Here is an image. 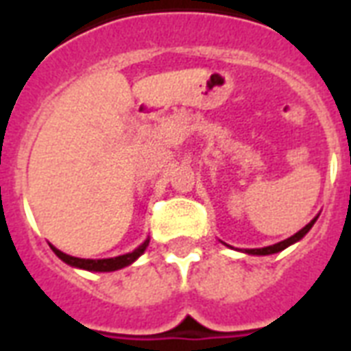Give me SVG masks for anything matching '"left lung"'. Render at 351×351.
I'll return each instance as SVG.
<instances>
[{"label": "left lung", "mask_w": 351, "mask_h": 351, "mask_svg": "<svg viewBox=\"0 0 351 351\" xmlns=\"http://www.w3.org/2000/svg\"><path fill=\"white\" fill-rule=\"evenodd\" d=\"M315 220H317V217L313 220H311L310 224H306L304 228H302V230L297 231V233H295L293 237H289V239L282 240V242H278V244L266 245V247H258V250H245L244 253H247V255H273V253H278V251L286 250L288 245L295 244V242H299V240L302 239V237H304V234L311 230V226L315 224Z\"/></svg>", "instance_id": "obj_1"}]
</instances>
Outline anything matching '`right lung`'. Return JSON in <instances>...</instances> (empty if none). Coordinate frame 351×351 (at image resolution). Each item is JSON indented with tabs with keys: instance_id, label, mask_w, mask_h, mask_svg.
<instances>
[{
	"instance_id": "right-lung-1",
	"label": "right lung",
	"mask_w": 351,
	"mask_h": 351,
	"mask_svg": "<svg viewBox=\"0 0 351 351\" xmlns=\"http://www.w3.org/2000/svg\"><path fill=\"white\" fill-rule=\"evenodd\" d=\"M149 239L143 242L142 245H138L136 250L131 251V253H125V255L114 256V258H98V261H93V258H78V256H71L63 251L56 250L54 245H51L52 251L56 253L60 258H62L65 264L73 267H80V269H87V271H117V269H121V267L129 266L132 262L136 261L138 256L142 255L143 251L147 250Z\"/></svg>"
}]
</instances>
